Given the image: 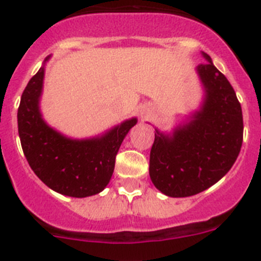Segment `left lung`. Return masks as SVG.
Segmentation results:
<instances>
[{
  "instance_id": "obj_1",
  "label": "left lung",
  "mask_w": 261,
  "mask_h": 261,
  "mask_svg": "<svg viewBox=\"0 0 261 261\" xmlns=\"http://www.w3.org/2000/svg\"><path fill=\"white\" fill-rule=\"evenodd\" d=\"M197 66L205 89L200 111L171 136L159 133L150 150L149 174L154 186L170 197H188L222 179L241 151L243 115L234 89L213 65Z\"/></svg>"
}]
</instances>
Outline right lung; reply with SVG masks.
Segmentation results:
<instances>
[{"label": "right lung", "mask_w": 261, "mask_h": 261, "mask_svg": "<svg viewBox=\"0 0 261 261\" xmlns=\"http://www.w3.org/2000/svg\"><path fill=\"white\" fill-rule=\"evenodd\" d=\"M43 80L44 66L30 80L18 108V133L30 167L45 186L61 195L87 197L102 192L114 174L120 145L137 119L126 120L100 137L71 140L41 117Z\"/></svg>", "instance_id": "right-lung-1"}]
</instances>
